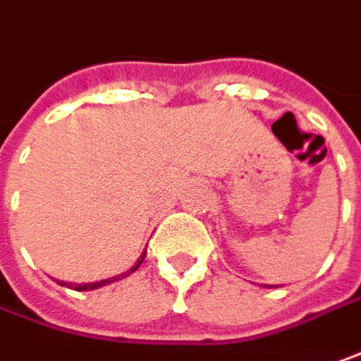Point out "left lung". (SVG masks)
<instances>
[{
    "instance_id": "8db88e82",
    "label": "left lung",
    "mask_w": 361,
    "mask_h": 361,
    "mask_svg": "<svg viewBox=\"0 0 361 361\" xmlns=\"http://www.w3.org/2000/svg\"><path fill=\"white\" fill-rule=\"evenodd\" d=\"M262 286H266V288H268V286H272V284H262ZM279 286H280V284H279ZM272 288H276V284H274Z\"/></svg>"
}]
</instances>
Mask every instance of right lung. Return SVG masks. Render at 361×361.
I'll list each match as a JSON object with an SVG mask.
<instances>
[{"label": "right lung", "mask_w": 361, "mask_h": 361, "mask_svg": "<svg viewBox=\"0 0 361 361\" xmlns=\"http://www.w3.org/2000/svg\"><path fill=\"white\" fill-rule=\"evenodd\" d=\"M146 258V250L142 252V256L137 258L134 266L130 268V270H126V272H121L118 276H111V279H105V280H97V282H81V284H77V282H63V280H56L61 286H66V288H73V290H95V288H101V286H107V284H111V282H118V280L126 279V276H130L132 272H135L140 266H142V262Z\"/></svg>", "instance_id": "1"}]
</instances>
